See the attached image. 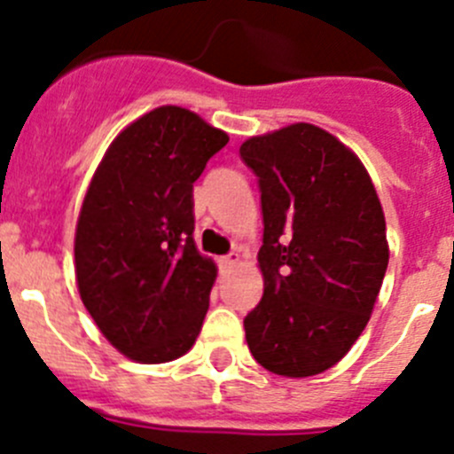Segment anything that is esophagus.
<instances>
[{
    "label": "esophagus",
    "mask_w": 454,
    "mask_h": 454,
    "mask_svg": "<svg viewBox=\"0 0 454 454\" xmlns=\"http://www.w3.org/2000/svg\"><path fill=\"white\" fill-rule=\"evenodd\" d=\"M220 263H223L224 268L239 266V263H240V254H239V252H230V254L223 256V259H220Z\"/></svg>",
    "instance_id": "1"
}]
</instances>
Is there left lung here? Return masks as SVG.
<instances>
[{
  "label": "left lung",
  "mask_w": 454,
  "mask_h": 454,
  "mask_svg": "<svg viewBox=\"0 0 454 454\" xmlns=\"http://www.w3.org/2000/svg\"><path fill=\"white\" fill-rule=\"evenodd\" d=\"M240 159L263 214V298L243 320L247 348L275 375H318L371 320L388 266L382 204L359 156L316 124L252 136Z\"/></svg>",
  "instance_id": "1"
}]
</instances>
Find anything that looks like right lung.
<instances>
[{
  "instance_id": "obj_1",
  "label": "right lung",
  "mask_w": 454,
  "mask_h": 454,
  "mask_svg": "<svg viewBox=\"0 0 454 454\" xmlns=\"http://www.w3.org/2000/svg\"><path fill=\"white\" fill-rule=\"evenodd\" d=\"M227 140L188 108L159 106L115 136L92 175L74 234L79 295L134 362H172L202 330L218 270L192 239V184Z\"/></svg>"
}]
</instances>
